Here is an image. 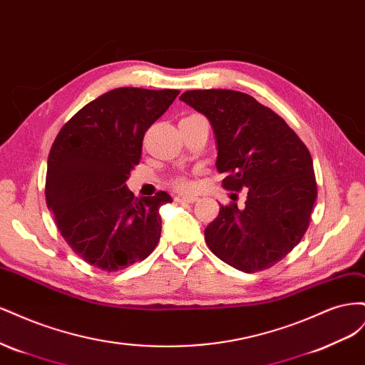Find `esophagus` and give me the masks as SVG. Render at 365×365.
<instances>
[{"instance_id": "obj_1", "label": "esophagus", "mask_w": 365, "mask_h": 365, "mask_svg": "<svg viewBox=\"0 0 365 365\" xmlns=\"http://www.w3.org/2000/svg\"><path fill=\"white\" fill-rule=\"evenodd\" d=\"M175 201L176 202H189V204H193L197 201V196L196 195H178L175 196Z\"/></svg>"}]
</instances>
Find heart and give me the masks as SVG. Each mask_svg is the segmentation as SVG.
Masks as SVG:
<instances>
[{
	"label": "heart",
	"mask_w": 365,
	"mask_h": 365,
	"mask_svg": "<svg viewBox=\"0 0 365 365\" xmlns=\"http://www.w3.org/2000/svg\"><path fill=\"white\" fill-rule=\"evenodd\" d=\"M176 187H180V189H189L190 182L187 180H178V181H176Z\"/></svg>",
	"instance_id": "1"
}]
</instances>
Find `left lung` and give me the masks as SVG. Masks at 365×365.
<instances>
[{
  "mask_svg": "<svg viewBox=\"0 0 365 365\" xmlns=\"http://www.w3.org/2000/svg\"><path fill=\"white\" fill-rule=\"evenodd\" d=\"M180 98L213 126L224 189L248 192L245 207L220 205L204 233L208 248L239 271L271 268L309 227L317 200L311 153L280 115L245 93L192 90Z\"/></svg>",
  "mask_w": 365,
  "mask_h": 365,
  "instance_id": "8db88e82",
  "label": "left lung"
}]
</instances>
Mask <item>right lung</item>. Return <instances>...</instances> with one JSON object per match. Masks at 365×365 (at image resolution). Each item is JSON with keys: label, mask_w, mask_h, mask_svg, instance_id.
Returning a JSON list of instances; mask_svg holds the SVG:
<instances>
[{"label": "right lung", "mask_w": 365, "mask_h": 365, "mask_svg": "<svg viewBox=\"0 0 365 365\" xmlns=\"http://www.w3.org/2000/svg\"><path fill=\"white\" fill-rule=\"evenodd\" d=\"M178 90L115 88L85 105L54 140L46 180L47 207L65 242L108 272L145 260L161 236L165 192L135 197L126 180L140 163L143 137Z\"/></svg>", "instance_id": "obj_1"}]
</instances>
